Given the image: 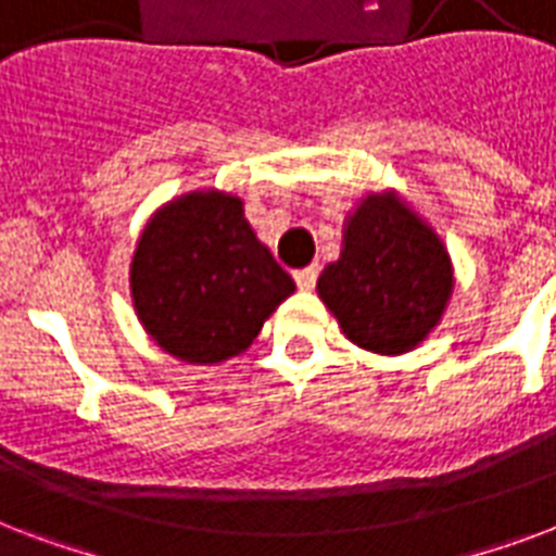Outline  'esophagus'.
Instances as JSON below:
<instances>
[{
  "mask_svg": "<svg viewBox=\"0 0 556 556\" xmlns=\"http://www.w3.org/2000/svg\"><path fill=\"white\" fill-rule=\"evenodd\" d=\"M317 274H320V270L314 268H300V270H294V279H296V286L303 288V291H312L314 288V282H317Z\"/></svg>",
  "mask_w": 556,
  "mask_h": 556,
  "instance_id": "obj_1",
  "label": "esophagus"
}]
</instances>
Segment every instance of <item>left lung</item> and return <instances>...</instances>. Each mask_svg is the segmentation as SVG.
<instances>
[{
	"label": "left lung",
	"instance_id": "obj_1",
	"mask_svg": "<svg viewBox=\"0 0 556 556\" xmlns=\"http://www.w3.org/2000/svg\"><path fill=\"white\" fill-rule=\"evenodd\" d=\"M453 286L441 236L395 190H383L346 216L343 251L323 268L317 294L355 346L404 355L439 326Z\"/></svg>",
	"mask_w": 556,
	"mask_h": 556
}]
</instances>
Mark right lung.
Masks as SVG:
<instances>
[{"mask_svg": "<svg viewBox=\"0 0 556 556\" xmlns=\"http://www.w3.org/2000/svg\"><path fill=\"white\" fill-rule=\"evenodd\" d=\"M294 288L248 225L242 199L222 190L185 192L155 210L129 265L143 331L195 366L242 355Z\"/></svg>", "mask_w": 556, "mask_h": 556, "instance_id": "right-lung-1", "label": "right lung"}]
</instances>
